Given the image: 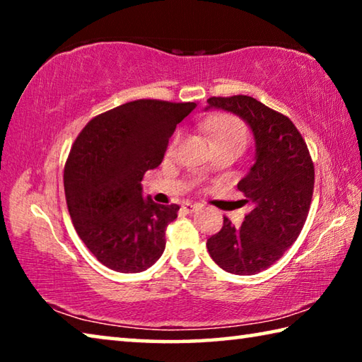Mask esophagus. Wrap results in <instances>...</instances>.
Masks as SVG:
<instances>
[{
    "mask_svg": "<svg viewBox=\"0 0 362 362\" xmlns=\"http://www.w3.org/2000/svg\"><path fill=\"white\" fill-rule=\"evenodd\" d=\"M182 209L185 211V212H194V211H198L199 209V204H196V203H183L182 204Z\"/></svg>",
    "mask_w": 362,
    "mask_h": 362,
    "instance_id": "obj_1",
    "label": "esophagus"
}]
</instances>
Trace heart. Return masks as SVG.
Here are the masks:
<instances>
[{"instance_id": "obj_1", "label": "heart", "mask_w": 362, "mask_h": 362, "mask_svg": "<svg viewBox=\"0 0 362 362\" xmlns=\"http://www.w3.org/2000/svg\"><path fill=\"white\" fill-rule=\"evenodd\" d=\"M203 129L216 145H238L244 148L247 144L249 129L241 118L235 115H212L201 122ZM179 142V136L173 140L170 148Z\"/></svg>"}]
</instances>
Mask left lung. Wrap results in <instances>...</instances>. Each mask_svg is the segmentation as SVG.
<instances>
[{"label": "left lung", "instance_id": "obj_1", "mask_svg": "<svg viewBox=\"0 0 362 362\" xmlns=\"http://www.w3.org/2000/svg\"><path fill=\"white\" fill-rule=\"evenodd\" d=\"M207 108H222L247 122L257 156L238 183L250 211L241 226L223 217L222 230L207 240L212 260L235 274L260 273L279 260L302 231L315 188V166L302 134L286 115L254 97H211Z\"/></svg>", "mask_w": 362, "mask_h": 362}]
</instances>
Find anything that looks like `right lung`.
Listing matches in <instances>:
<instances>
[{"label": "right lung", "instance_id": "right-lung-1", "mask_svg": "<svg viewBox=\"0 0 362 362\" xmlns=\"http://www.w3.org/2000/svg\"><path fill=\"white\" fill-rule=\"evenodd\" d=\"M194 102L140 99L97 115L79 132L64 170L73 226L94 257L110 269L139 273L166 247V228L177 204L144 199L146 170L161 164L179 122Z\"/></svg>", "mask_w": 362, "mask_h": 362}]
</instances>
